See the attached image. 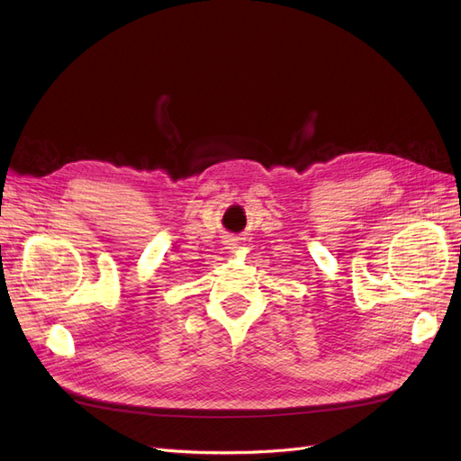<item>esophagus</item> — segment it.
Listing matches in <instances>:
<instances>
[{"label": "esophagus", "instance_id": "obj_1", "mask_svg": "<svg viewBox=\"0 0 461 461\" xmlns=\"http://www.w3.org/2000/svg\"><path fill=\"white\" fill-rule=\"evenodd\" d=\"M227 248L230 249V252H234V249H236V248H239V242H236L234 239H230V240H227Z\"/></svg>", "mask_w": 461, "mask_h": 461}]
</instances>
